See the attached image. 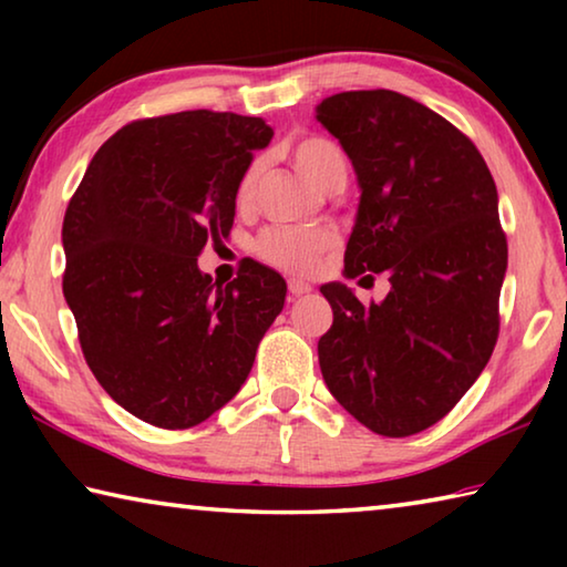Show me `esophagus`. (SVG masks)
<instances>
[{"label":"esophagus","instance_id":"obj_1","mask_svg":"<svg viewBox=\"0 0 567 567\" xmlns=\"http://www.w3.org/2000/svg\"><path fill=\"white\" fill-rule=\"evenodd\" d=\"M287 290H290V295L300 297V295H307V292H310V290H312V285H310V282H305V280H295V277H292V280L287 282Z\"/></svg>","mask_w":567,"mask_h":567}]
</instances>
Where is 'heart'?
<instances>
[{
	"instance_id": "b5f03b06",
	"label": "heart",
	"mask_w": 567,
	"mask_h": 567,
	"mask_svg": "<svg viewBox=\"0 0 567 567\" xmlns=\"http://www.w3.org/2000/svg\"><path fill=\"white\" fill-rule=\"evenodd\" d=\"M287 157H290L297 172L320 192L328 189L334 179L348 177V159H344L342 150L328 137H320V134L295 137L287 145ZM257 179H260V162H252L237 182V207L245 209L252 205ZM330 245L332 235L320 233V229L270 227L257 239V255L285 272H312L320 262V255Z\"/></svg>"
}]
</instances>
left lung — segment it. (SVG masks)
<instances>
[{
    "label": "left lung",
    "instance_id": "1",
    "mask_svg": "<svg viewBox=\"0 0 567 567\" xmlns=\"http://www.w3.org/2000/svg\"><path fill=\"white\" fill-rule=\"evenodd\" d=\"M315 120L360 187L344 275L390 277L370 307L344 282L320 287L332 307L324 385L372 433L415 435L457 405L495 348L507 270L495 182L463 132L400 92L332 94Z\"/></svg>",
    "mask_w": 567,
    "mask_h": 567
}]
</instances>
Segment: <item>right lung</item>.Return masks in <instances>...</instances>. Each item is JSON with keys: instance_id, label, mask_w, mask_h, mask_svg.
I'll list each match as a JSON object with an SVG mask.
<instances>
[{"instance_id": "right-lung-1", "label": "right lung", "mask_w": 567, "mask_h": 567, "mask_svg": "<svg viewBox=\"0 0 567 567\" xmlns=\"http://www.w3.org/2000/svg\"><path fill=\"white\" fill-rule=\"evenodd\" d=\"M262 117L192 110L104 142L62 225L64 300L94 378L134 417L199 425L252 370L285 307L280 272L249 262L225 287L197 267L229 235L235 189L272 140Z\"/></svg>"}]
</instances>
